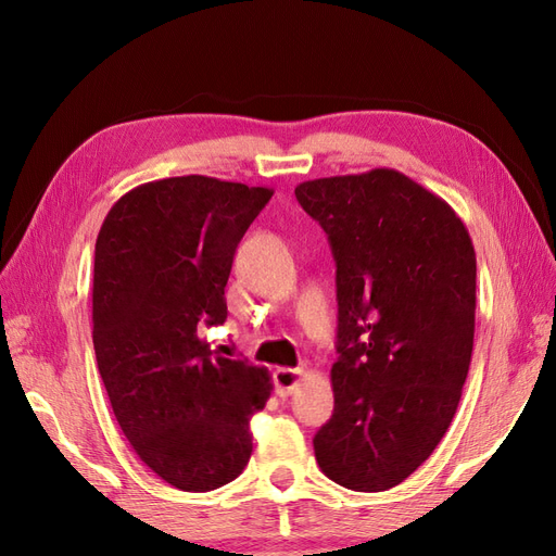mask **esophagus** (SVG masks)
<instances>
[{"mask_svg": "<svg viewBox=\"0 0 556 556\" xmlns=\"http://www.w3.org/2000/svg\"><path fill=\"white\" fill-rule=\"evenodd\" d=\"M301 378H304V368H276L274 382L278 396H290L299 387Z\"/></svg>", "mask_w": 556, "mask_h": 556, "instance_id": "esophagus-1", "label": "esophagus"}]
</instances>
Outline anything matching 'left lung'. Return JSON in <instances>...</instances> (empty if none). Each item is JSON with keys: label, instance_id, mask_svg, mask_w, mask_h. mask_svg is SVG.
<instances>
[{"label": "left lung", "instance_id": "1", "mask_svg": "<svg viewBox=\"0 0 556 556\" xmlns=\"http://www.w3.org/2000/svg\"><path fill=\"white\" fill-rule=\"evenodd\" d=\"M327 231L339 333L333 415L315 459L336 484L384 492L422 466L457 413L476 333V250L447 201L396 169L299 182Z\"/></svg>", "mask_w": 556, "mask_h": 556}]
</instances>
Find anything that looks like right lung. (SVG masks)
<instances>
[{
	"mask_svg": "<svg viewBox=\"0 0 556 556\" xmlns=\"http://www.w3.org/2000/svg\"><path fill=\"white\" fill-rule=\"evenodd\" d=\"M271 188L208 176L143 182L115 201L94 245L92 343L113 415L139 459L182 492L241 476L264 366L213 355L233 252Z\"/></svg>",
	"mask_w": 556,
	"mask_h": 556,
	"instance_id": "add662e5",
	"label": "right lung"
}]
</instances>
